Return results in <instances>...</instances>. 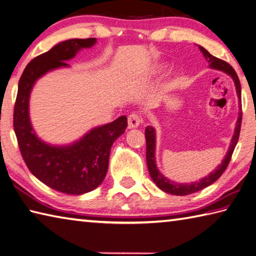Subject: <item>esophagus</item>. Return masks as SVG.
<instances>
[{"label":"esophagus","mask_w":256,"mask_h":256,"mask_svg":"<svg viewBox=\"0 0 256 256\" xmlns=\"http://www.w3.org/2000/svg\"><path fill=\"white\" fill-rule=\"evenodd\" d=\"M141 122H142V118H141L138 114H132V115H129L128 117V127L130 129H134V128H138L140 126Z\"/></svg>","instance_id":"34e87169"}]
</instances>
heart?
I'll list each match as a JSON object with an SVG mask.
<instances>
[{
  "mask_svg": "<svg viewBox=\"0 0 256 256\" xmlns=\"http://www.w3.org/2000/svg\"><path fill=\"white\" fill-rule=\"evenodd\" d=\"M166 64H163V62H158V64H154L153 66H151L149 69L146 70L144 76L146 78H152L156 74H158V73H161L164 69H166ZM180 76V72L178 70L174 71L171 76H170L168 82L166 83V85H164V90H172L174 88V85L176 83V81L178 80V78Z\"/></svg>",
  "mask_w": 256,
  "mask_h": 256,
  "instance_id": "1",
  "label": "heart"
}]
</instances>
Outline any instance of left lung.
I'll list each match as a JSON object with an SVG mask.
<instances>
[{
    "label": "left lung",
    "instance_id": "left-lung-1",
    "mask_svg": "<svg viewBox=\"0 0 256 256\" xmlns=\"http://www.w3.org/2000/svg\"><path fill=\"white\" fill-rule=\"evenodd\" d=\"M200 50L202 52L205 59L207 60L210 69L219 70L224 72L226 74H228L232 80L234 82V86L236 90L238 98H239V116H238L236 122V128H234V134L231 138V142L229 146L228 152L224 156V160L221 161V164L216 168L212 172H210L205 178H200V180L192 182V183H178V182H174L166 178L156 166V129L152 126H146V164H148V170H149V173L152 180L154 182L158 188L162 190L163 192H168V194L172 195H178V196H184V195H190L192 192H196L198 190H202L206 188L207 186L212 185L217 180L224 170L228 166L230 162V158L232 153H234V148L238 144V140H239V134H240V129H241V122H242V107H241V84L239 81V78H238L234 68H232L229 64H226V61L220 60L216 58L212 54H210L208 51L202 47L198 46Z\"/></svg>",
    "mask_w": 256,
    "mask_h": 256
}]
</instances>
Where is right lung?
Masks as SVG:
<instances>
[{
  "instance_id": "add662e5",
  "label": "right lung",
  "mask_w": 256,
  "mask_h": 256,
  "mask_svg": "<svg viewBox=\"0 0 256 256\" xmlns=\"http://www.w3.org/2000/svg\"><path fill=\"white\" fill-rule=\"evenodd\" d=\"M96 38L69 39L36 56L25 68L18 82L14 130L22 158L32 174L44 184L68 195H82L95 190L108 170L112 144L127 128V117L94 127L68 144H51L37 136L30 116L32 90L47 73L70 68L66 61L82 49L92 48Z\"/></svg>"
}]
</instances>
